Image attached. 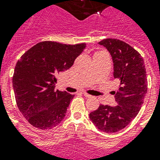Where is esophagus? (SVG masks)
Listing matches in <instances>:
<instances>
[{
	"instance_id": "1",
	"label": "esophagus",
	"mask_w": 160,
	"mask_h": 160,
	"mask_svg": "<svg viewBox=\"0 0 160 160\" xmlns=\"http://www.w3.org/2000/svg\"><path fill=\"white\" fill-rule=\"evenodd\" d=\"M82 95H84V96H85V97H86V98L91 97V95H89V94H87V93H85V92H83V93H82Z\"/></svg>"
}]
</instances>
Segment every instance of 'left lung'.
I'll return each instance as SVG.
<instances>
[{
  "mask_svg": "<svg viewBox=\"0 0 160 160\" xmlns=\"http://www.w3.org/2000/svg\"><path fill=\"white\" fill-rule=\"evenodd\" d=\"M109 51L114 62V78L120 81L114 91L117 105H100L90 114L98 129L105 133L118 132L126 127L141 109L148 90L146 69L143 58L129 44L118 39L99 42Z\"/></svg>",
  "mask_w": 160,
  "mask_h": 160,
  "instance_id": "8db88e82",
  "label": "left lung"
}]
</instances>
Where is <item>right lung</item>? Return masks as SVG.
Masks as SVG:
<instances>
[{
  "label": "right lung",
  "mask_w": 160,
  "mask_h": 160,
  "mask_svg": "<svg viewBox=\"0 0 160 160\" xmlns=\"http://www.w3.org/2000/svg\"><path fill=\"white\" fill-rule=\"evenodd\" d=\"M85 48V43L66 45L39 42L21 55L12 84L19 110L34 127L51 129L65 116L74 95L55 90L57 75L68 70Z\"/></svg>",
  "instance_id": "add662e5"
}]
</instances>
